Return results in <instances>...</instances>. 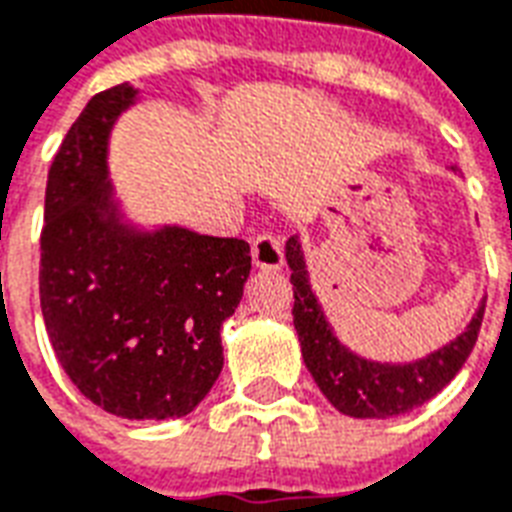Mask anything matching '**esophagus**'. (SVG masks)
Masks as SVG:
<instances>
[{
	"label": "esophagus",
	"instance_id": "1",
	"mask_svg": "<svg viewBox=\"0 0 512 512\" xmlns=\"http://www.w3.org/2000/svg\"><path fill=\"white\" fill-rule=\"evenodd\" d=\"M252 263L260 271H279L284 265V252L282 244L271 233H260L255 241H252Z\"/></svg>",
	"mask_w": 512,
	"mask_h": 512
}]
</instances>
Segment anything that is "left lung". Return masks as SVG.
<instances>
[{
    "label": "left lung",
    "instance_id": "left-lung-1",
    "mask_svg": "<svg viewBox=\"0 0 512 512\" xmlns=\"http://www.w3.org/2000/svg\"><path fill=\"white\" fill-rule=\"evenodd\" d=\"M284 257L290 265V282L295 306L292 319L298 330L300 351L308 373L314 376L322 395L346 416L354 419H392L400 413L419 408L438 395L440 389L462 370L470 357L478 330H481L486 300L475 311L470 325L462 335L446 343L443 349L413 362H376L354 354L343 346L327 322L317 295L308 282L306 257L298 236H292L284 247Z\"/></svg>",
    "mask_w": 512,
    "mask_h": 512
}]
</instances>
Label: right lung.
Segmentation results:
<instances>
[{
	"instance_id": "add662e5",
	"label": "right lung",
	"mask_w": 512,
	"mask_h": 512,
	"mask_svg": "<svg viewBox=\"0 0 512 512\" xmlns=\"http://www.w3.org/2000/svg\"><path fill=\"white\" fill-rule=\"evenodd\" d=\"M96 93L58 147L45 187L39 303L61 368L93 405L131 421L179 419L222 370V322L252 257L241 239L126 220L109 182V134L136 101Z\"/></svg>"
}]
</instances>
